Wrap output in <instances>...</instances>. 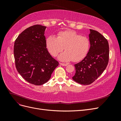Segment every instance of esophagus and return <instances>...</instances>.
<instances>
[{"label": "esophagus", "mask_w": 121, "mask_h": 121, "mask_svg": "<svg viewBox=\"0 0 121 121\" xmlns=\"http://www.w3.org/2000/svg\"><path fill=\"white\" fill-rule=\"evenodd\" d=\"M60 64L63 66H67L68 65V64H64V63H60Z\"/></svg>", "instance_id": "34e87169"}]
</instances>
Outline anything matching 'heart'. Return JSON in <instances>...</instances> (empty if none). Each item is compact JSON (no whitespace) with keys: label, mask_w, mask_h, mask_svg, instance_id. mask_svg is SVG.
<instances>
[{"label":"heart","mask_w":121,"mask_h":121,"mask_svg":"<svg viewBox=\"0 0 121 121\" xmlns=\"http://www.w3.org/2000/svg\"><path fill=\"white\" fill-rule=\"evenodd\" d=\"M47 49L50 54L56 56L64 49L65 51L58 56L63 61L73 60L78 61L82 60L88 52L90 43L89 39L73 31H63L58 33L57 37L49 36L46 40Z\"/></svg>","instance_id":"1"}]
</instances>
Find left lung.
Returning a JSON list of instances; mask_svg holds the SVG:
<instances>
[{
	"label": "left lung",
	"mask_w": 121,
	"mask_h": 121,
	"mask_svg": "<svg viewBox=\"0 0 121 121\" xmlns=\"http://www.w3.org/2000/svg\"><path fill=\"white\" fill-rule=\"evenodd\" d=\"M90 47L87 56L74 65L76 73L72 78L82 85H89L99 77L107 68L109 60L108 40L98 32L90 29Z\"/></svg>",
	"instance_id": "1"
}]
</instances>
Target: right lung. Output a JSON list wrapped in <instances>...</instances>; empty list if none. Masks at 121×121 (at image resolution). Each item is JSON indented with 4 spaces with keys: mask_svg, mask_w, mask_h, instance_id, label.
<instances>
[{
    "mask_svg": "<svg viewBox=\"0 0 121 121\" xmlns=\"http://www.w3.org/2000/svg\"><path fill=\"white\" fill-rule=\"evenodd\" d=\"M46 27L35 25L27 28L14 42L13 53L17 72L27 82L41 85L50 79L58 62L46 48Z\"/></svg>",
    "mask_w": 121,
    "mask_h": 121,
    "instance_id": "right-lung-1",
    "label": "right lung"
}]
</instances>
